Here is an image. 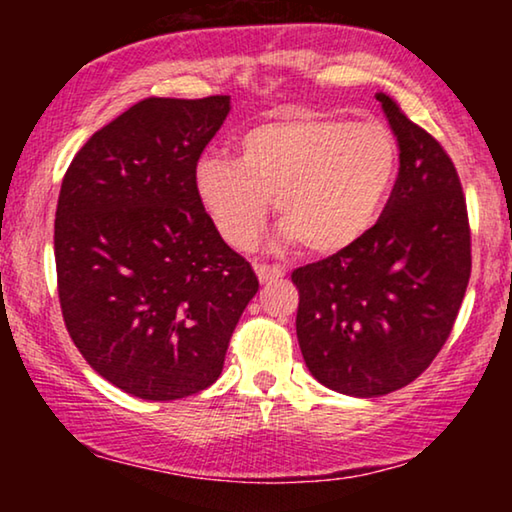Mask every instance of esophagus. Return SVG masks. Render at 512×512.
I'll return each mask as SVG.
<instances>
[{
    "label": "esophagus",
    "mask_w": 512,
    "mask_h": 512,
    "mask_svg": "<svg viewBox=\"0 0 512 512\" xmlns=\"http://www.w3.org/2000/svg\"><path fill=\"white\" fill-rule=\"evenodd\" d=\"M256 275L261 279L263 284L272 282V279H279L284 277V270L277 268V265H265V263H256Z\"/></svg>",
    "instance_id": "1"
}]
</instances>
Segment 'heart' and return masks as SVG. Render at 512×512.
<instances>
[{
	"mask_svg": "<svg viewBox=\"0 0 512 512\" xmlns=\"http://www.w3.org/2000/svg\"><path fill=\"white\" fill-rule=\"evenodd\" d=\"M398 167L394 132L380 123L279 116L244 132L237 163L200 158L195 193L230 247L254 244L272 200L286 242H300L310 254H338L380 219Z\"/></svg>",
	"mask_w": 512,
	"mask_h": 512,
	"instance_id": "obj_1",
	"label": "heart"
}]
</instances>
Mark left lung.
I'll list each match as a JSON object with an SVG mask.
<instances>
[{
    "label": "left lung",
    "mask_w": 512,
    "mask_h": 512,
    "mask_svg": "<svg viewBox=\"0 0 512 512\" xmlns=\"http://www.w3.org/2000/svg\"><path fill=\"white\" fill-rule=\"evenodd\" d=\"M401 167L368 235L293 270L298 345L324 387L356 398L417 380L457 319L471 277V228L459 174L443 146L377 93Z\"/></svg>",
    "instance_id": "obj_1"
}]
</instances>
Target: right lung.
Returning <instances> with one entry per match:
<instances>
[{"instance_id": "obj_1", "label": "right lung", "mask_w": 512, "mask_h": 512, "mask_svg": "<svg viewBox=\"0 0 512 512\" xmlns=\"http://www.w3.org/2000/svg\"><path fill=\"white\" fill-rule=\"evenodd\" d=\"M228 111L230 95L146 97L97 130L62 179L55 268L69 338L144 401L219 380L258 291L195 193V165Z\"/></svg>"}]
</instances>
